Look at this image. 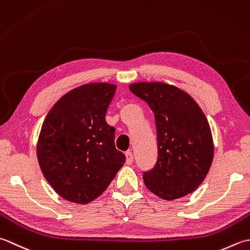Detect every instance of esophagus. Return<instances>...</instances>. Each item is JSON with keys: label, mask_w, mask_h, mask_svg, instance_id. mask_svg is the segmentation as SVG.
I'll use <instances>...</instances> for the list:
<instances>
[{"label": "esophagus", "mask_w": 250, "mask_h": 250, "mask_svg": "<svg viewBox=\"0 0 250 250\" xmlns=\"http://www.w3.org/2000/svg\"><path fill=\"white\" fill-rule=\"evenodd\" d=\"M125 156H126V164L127 165H131L132 163H134V156H132L131 152H129V151L126 152Z\"/></svg>", "instance_id": "obj_1"}]
</instances>
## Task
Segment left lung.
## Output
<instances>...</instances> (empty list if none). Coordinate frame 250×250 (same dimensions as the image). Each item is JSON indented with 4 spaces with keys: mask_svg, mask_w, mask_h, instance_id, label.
<instances>
[{
    "mask_svg": "<svg viewBox=\"0 0 250 250\" xmlns=\"http://www.w3.org/2000/svg\"><path fill=\"white\" fill-rule=\"evenodd\" d=\"M131 93L153 111L157 159L144 171L146 187L167 201L194 191L209 170L213 146L209 124L192 97L164 83H136Z\"/></svg>",
    "mask_w": 250,
    "mask_h": 250,
    "instance_id": "obj_1",
    "label": "left lung"
}]
</instances>
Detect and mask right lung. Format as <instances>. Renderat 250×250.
Listing matches in <instances>:
<instances>
[{
    "label": "right lung",
    "mask_w": 250,
    "mask_h": 250,
    "mask_svg": "<svg viewBox=\"0 0 250 250\" xmlns=\"http://www.w3.org/2000/svg\"><path fill=\"white\" fill-rule=\"evenodd\" d=\"M116 86L86 84L65 94L48 112L38 142L44 177L64 200L87 204L101 195L126 157L116 150L105 113Z\"/></svg>",
    "instance_id": "right-lung-1"
}]
</instances>
